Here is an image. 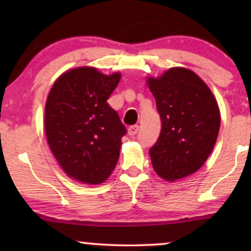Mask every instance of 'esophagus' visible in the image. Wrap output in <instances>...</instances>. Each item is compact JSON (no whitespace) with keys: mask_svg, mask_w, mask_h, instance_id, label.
Wrapping results in <instances>:
<instances>
[{"mask_svg":"<svg viewBox=\"0 0 251 251\" xmlns=\"http://www.w3.org/2000/svg\"><path fill=\"white\" fill-rule=\"evenodd\" d=\"M138 131H139V126L138 125H133V126H129L128 127V135H135L138 133Z\"/></svg>","mask_w":251,"mask_h":251,"instance_id":"esophagus-1","label":"esophagus"}]
</instances>
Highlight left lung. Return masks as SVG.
I'll use <instances>...</instances> for the list:
<instances>
[{"instance_id": "obj_1", "label": "left lung", "mask_w": 251, "mask_h": 251, "mask_svg": "<svg viewBox=\"0 0 251 251\" xmlns=\"http://www.w3.org/2000/svg\"><path fill=\"white\" fill-rule=\"evenodd\" d=\"M162 131L150 149L152 166L172 181L194 174L205 163L217 140L221 114L214 94L192 71L174 67L148 77Z\"/></svg>"}]
</instances>
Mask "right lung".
<instances>
[{
	"instance_id": "obj_1",
	"label": "right lung",
	"mask_w": 251,
	"mask_h": 251,
	"mask_svg": "<svg viewBox=\"0 0 251 251\" xmlns=\"http://www.w3.org/2000/svg\"><path fill=\"white\" fill-rule=\"evenodd\" d=\"M120 77L93 67L73 68L59 76L48 94V145L65 174L80 183H103L117 165L126 128L107 99Z\"/></svg>"
}]
</instances>
